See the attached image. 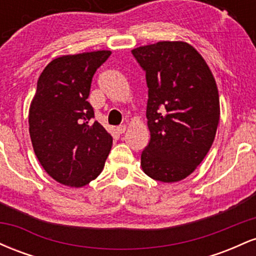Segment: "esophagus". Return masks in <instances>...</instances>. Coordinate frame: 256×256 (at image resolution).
Segmentation results:
<instances>
[{
	"instance_id": "obj_1",
	"label": "esophagus",
	"mask_w": 256,
	"mask_h": 256,
	"mask_svg": "<svg viewBox=\"0 0 256 256\" xmlns=\"http://www.w3.org/2000/svg\"><path fill=\"white\" fill-rule=\"evenodd\" d=\"M125 131H126V126L125 125H120V126H118V128H116V132H118L119 134H122Z\"/></svg>"
}]
</instances>
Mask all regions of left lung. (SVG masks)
Returning a JSON list of instances; mask_svg holds the SVG:
<instances>
[{"instance_id": "8db88e82", "label": "left lung", "mask_w": 256, "mask_h": 256, "mask_svg": "<svg viewBox=\"0 0 256 256\" xmlns=\"http://www.w3.org/2000/svg\"><path fill=\"white\" fill-rule=\"evenodd\" d=\"M132 54L148 85L150 140L140 167L162 183L183 180L214 142L220 116L216 79L202 55L183 40H160L132 49Z\"/></svg>"}]
</instances>
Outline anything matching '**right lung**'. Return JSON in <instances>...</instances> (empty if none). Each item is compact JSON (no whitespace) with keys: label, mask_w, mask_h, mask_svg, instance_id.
<instances>
[{"label":"right lung","mask_w":256,"mask_h":256,"mask_svg":"<svg viewBox=\"0 0 256 256\" xmlns=\"http://www.w3.org/2000/svg\"><path fill=\"white\" fill-rule=\"evenodd\" d=\"M110 50L62 55L46 64L28 110V131L44 171L60 184L82 188L102 172L113 138L86 101L96 70Z\"/></svg>","instance_id":"right-lung-1"}]
</instances>
